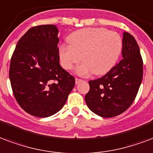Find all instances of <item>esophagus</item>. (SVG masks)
I'll return each mask as SVG.
<instances>
[{
  "label": "esophagus",
  "instance_id": "obj_1",
  "mask_svg": "<svg viewBox=\"0 0 153 153\" xmlns=\"http://www.w3.org/2000/svg\"><path fill=\"white\" fill-rule=\"evenodd\" d=\"M82 81H83V80L81 79H78V78H76V79H75V83H76V84H79V82H82Z\"/></svg>",
  "mask_w": 153,
  "mask_h": 153
}]
</instances>
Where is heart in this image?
Returning a JSON list of instances; mask_svg holds the SVG:
<instances>
[{"mask_svg": "<svg viewBox=\"0 0 153 153\" xmlns=\"http://www.w3.org/2000/svg\"><path fill=\"white\" fill-rule=\"evenodd\" d=\"M68 42L70 45L59 46L61 65L71 71L83 59L76 68V73L81 76L107 74L117 63L123 48L120 35L105 28L75 31L68 37Z\"/></svg>", "mask_w": 153, "mask_h": 153, "instance_id": "obj_1", "label": "heart"}]
</instances>
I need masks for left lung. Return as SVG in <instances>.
<instances>
[{
	"label": "left lung",
	"instance_id": "obj_1",
	"mask_svg": "<svg viewBox=\"0 0 153 153\" xmlns=\"http://www.w3.org/2000/svg\"><path fill=\"white\" fill-rule=\"evenodd\" d=\"M123 59L102 78L90 80L85 101L96 115L111 118L124 112L133 102L143 79V59L136 39L123 35Z\"/></svg>",
	"mask_w": 153,
	"mask_h": 153
}]
</instances>
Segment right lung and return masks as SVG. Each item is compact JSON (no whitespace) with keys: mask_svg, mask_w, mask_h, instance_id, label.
Segmentation results:
<instances>
[{"mask_svg":"<svg viewBox=\"0 0 153 153\" xmlns=\"http://www.w3.org/2000/svg\"><path fill=\"white\" fill-rule=\"evenodd\" d=\"M58 29L53 25L30 28L18 41L10 62L9 79L23 110L48 117L62 109L75 84L59 64Z\"/></svg>","mask_w":153,"mask_h":153,"instance_id":"right-lung-1","label":"right lung"}]
</instances>
